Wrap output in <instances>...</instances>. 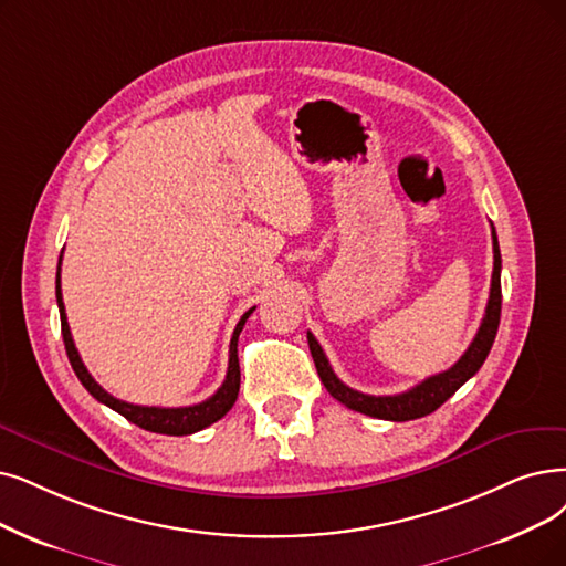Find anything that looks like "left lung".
<instances>
[{
  "mask_svg": "<svg viewBox=\"0 0 566 566\" xmlns=\"http://www.w3.org/2000/svg\"><path fill=\"white\" fill-rule=\"evenodd\" d=\"M492 253H494V266H492V283H490V300L485 306V315L483 323L473 336L471 346L464 350V355L455 361L453 367L429 376L422 382H418L416 388L406 390L401 395H386V397H374V395H365L357 392L353 388H348L346 382H342L336 378V374L329 367V359L325 357L321 344L315 342V336L308 332V348L315 361V369H318V376L323 380V386L327 388V392L342 401L344 406L353 411H359L371 418H380V420H395V422H403V420H416L422 416H429L432 411H437L439 406L453 397L464 382L476 374L494 344L496 336V327H500V315H502V253H500V241H496V232L492 228Z\"/></svg>",
  "mask_w": 566,
  "mask_h": 566,
  "instance_id": "left-lung-1",
  "label": "left lung"
}]
</instances>
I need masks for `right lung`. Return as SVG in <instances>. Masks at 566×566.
<instances>
[{"label": "right lung", "mask_w": 566, "mask_h": 566, "mask_svg": "<svg viewBox=\"0 0 566 566\" xmlns=\"http://www.w3.org/2000/svg\"><path fill=\"white\" fill-rule=\"evenodd\" d=\"M62 262V255H60ZM55 297H57V308H60V323H62V338H64V348L66 357L72 361V369L76 371L78 380L83 382V388L93 395L97 401L106 403L108 409L120 413L129 422L139 424L142 429H148V432L155 434H169V437H184V434H195L199 429H205L220 420L224 413H228L237 397H239V382H241V371H239V355H237V344H239V334L248 321V315L255 311L248 308L241 321L234 327L232 342H230V365H228V376H224L222 386L218 388L216 395H211L207 401H199L192 406H178V409H163V406H139V403H129L123 399H116L108 395L99 382L90 376L85 369L83 359L74 346V338L70 332V323H66V313H64V302H62V287H60V264H57V276H55Z\"/></svg>", "instance_id": "obj_1"}]
</instances>
